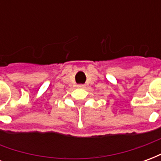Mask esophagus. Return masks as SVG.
Here are the masks:
<instances>
[{"label":"esophagus","instance_id":"1","mask_svg":"<svg viewBox=\"0 0 161 161\" xmlns=\"http://www.w3.org/2000/svg\"><path fill=\"white\" fill-rule=\"evenodd\" d=\"M80 87H84V85H81Z\"/></svg>","mask_w":161,"mask_h":161}]
</instances>
